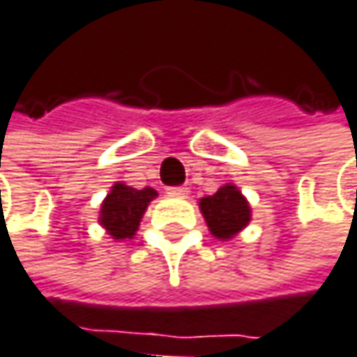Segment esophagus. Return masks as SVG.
Segmentation results:
<instances>
[{
    "mask_svg": "<svg viewBox=\"0 0 357 357\" xmlns=\"http://www.w3.org/2000/svg\"><path fill=\"white\" fill-rule=\"evenodd\" d=\"M190 190L185 188V185H176V188H167V194L169 196H185Z\"/></svg>",
    "mask_w": 357,
    "mask_h": 357,
    "instance_id": "34e87169",
    "label": "esophagus"
}]
</instances>
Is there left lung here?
Wrapping results in <instances>:
<instances>
[{
  "label": "left lung",
  "instance_id": "1",
  "mask_svg": "<svg viewBox=\"0 0 357 357\" xmlns=\"http://www.w3.org/2000/svg\"><path fill=\"white\" fill-rule=\"evenodd\" d=\"M198 206L218 241L233 239L251 222V206L235 183H225L212 196L200 198Z\"/></svg>",
  "mask_w": 357,
  "mask_h": 357
}]
</instances>
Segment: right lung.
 Returning a JSON list of instances; mask_svg holds the SVG:
<instances>
[{
  "label": "right lung",
  "mask_w": 357,
  "mask_h": 357,
  "mask_svg": "<svg viewBox=\"0 0 357 357\" xmlns=\"http://www.w3.org/2000/svg\"><path fill=\"white\" fill-rule=\"evenodd\" d=\"M155 198L157 192L153 188L137 190L124 181H116L100 206L98 220L116 241L132 239L139 231L143 214Z\"/></svg>",
  "instance_id": "add662e5"
}]
</instances>
